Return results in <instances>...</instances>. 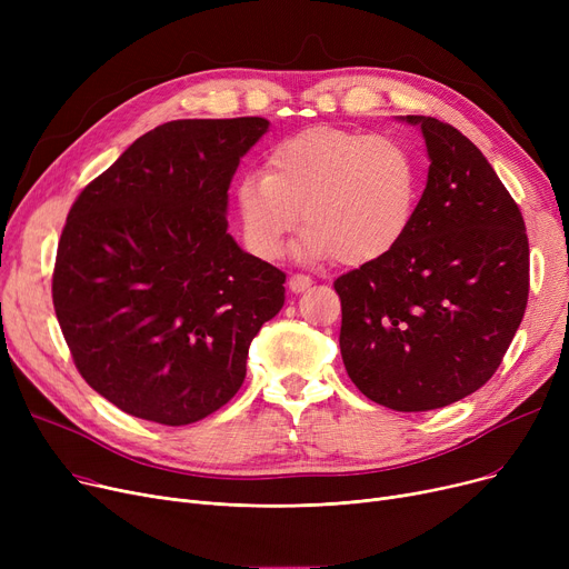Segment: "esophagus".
Wrapping results in <instances>:
<instances>
[{"mask_svg": "<svg viewBox=\"0 0 569 569\" xmlns=\"http://www.w3.org/2000/svg\"><path fill=\"white\" fill-rule=\"evenodd\" d=\"M311 286V279L307 277V274H290V279H288V288L292 290V292H302V290H307Z\"/></svg>", "mask_w": 569, "mask_h": 569, "instance_id": "esophagus-1", "label": "esophagus"}]
</instances>
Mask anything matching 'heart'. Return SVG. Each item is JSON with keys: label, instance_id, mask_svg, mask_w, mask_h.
Here are the masks:
<instances>
[{"label": "heart", "instance_id": "1", "mask_svg": "<svg viewBox=\"0 0 569 569\" xmlns=\"http://www.w3.org/2000/svg\"><path fill=\"white\" fill-rule=\"evenodd\" d=\"M420 200V163L387 136L339 127H309L279 140L264 172L234 187V212L244 244L262 260L283 251L302 219L295 253L365 264L390 253L406 237Z\"/></svg>", "mask_w": 569, "mask_h": 569}]
</instances>
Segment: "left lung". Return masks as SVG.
<instances>
[{"label": "left lung", "mask_w": 569, "mask_h": 569, "mask_svg": "<svg viewBox=\"0 0 569 569\" xmlns=\"http://www.w3.org/2000/svg\"><path fill=\"white\" fill-rule=\"evenodd\" d=\"M420 124L427 189L401 242L335 281L341 357L367 399L401 412L450 406L496 373L528 305L521 209L461 131Z\"/></svg>", "instance_id": "1"}]
</instances>
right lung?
<instances>
[{
    "label": "right lung",
    "instance_id": "add662e5",
    "mask_svg": "<svg viewBox=\"0 0 569 569\" xmlns=\"http://www.w3.org/2000/svg\"><path fill=\"white\" fill-rule=\"evenodd\" d=\"M262 117L174 119L140 136L76 198L52 305L73 365L140 420L193 425L247 376L286 274L228 234V187Z\"/></svg>",
    "mask_w": 569,
    "mask_h": 569
}]
</instances>
